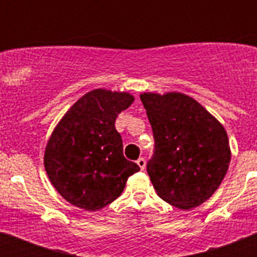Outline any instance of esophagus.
<instances>
[{"mask_svg": "<svg viewBox=\"0 0 257 257\" xmlns=\"http://www.w3.org/2000/svg\"><path fill=\"white\" fill-rule=\"evenodd\" d=\"M136 163L139 165L140 170H144V169H145V158H143V157H140L139 160L136 161Z\"/></svg>", "mask_w": 257, "mask_h": 257, "instance_id": "esophagus-1", "label": "esophagus"}]
</instances>
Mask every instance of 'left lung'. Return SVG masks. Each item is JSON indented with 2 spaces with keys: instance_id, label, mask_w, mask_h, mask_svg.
I'll list each match as a JSON object with an SVG mask.
<instances>
[{
  "instance_id": "1",
  "label": "left lung",
  "mask_w": 257,
  "mask_h": 257,
  "mask_svg": "<svg viewBox=\"0 0 257 257\" xmlns=\"http://www.w3.org/2000/svg\"><path fill=\"white\" fill-rule=\"evenodd\" d=\"M154 138L147 171L158 196L181 210L210 198L228 171L224 127L198 101L179 92L140 95Z\"/></svg>"
}]
</instances>
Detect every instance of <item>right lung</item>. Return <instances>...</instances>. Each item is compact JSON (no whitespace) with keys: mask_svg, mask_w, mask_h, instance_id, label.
Returning <instances> with one entry per match:
<instances>
[{"mask_svg":"<svg viewBox=\"0 0 257 257\" xmlns=\"http://www.w3.org/2000/svg\"><path fill=\"white\" fill-rule=\"evenodd\" d=\"M127 92L97 88L65 113L45 151V169L60 196L96 211L121 196L127 179L140 167L123 156L115 118L133 104Z\"/></svg>","mask_w":257,"mask_h":257,"instance_id":"add662e5","label":"right lung"}]
</instances>
